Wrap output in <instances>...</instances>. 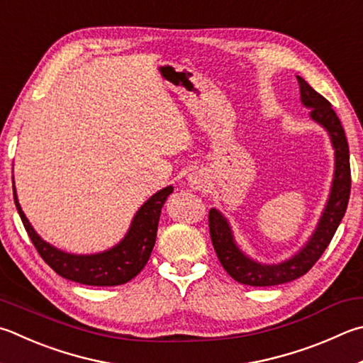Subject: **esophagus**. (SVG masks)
Masks as SVG:
<instances>
[{
  "mask_svg": "<svg viewBox=\"0 0 363 363\" xmlns=\"http://www.w3.org/2000/svg\"><path fill=\"white\" fill-rule=\"evenodd\" d=\"M187 182H189V187L194 189V190H200L204 186H206V176L200 171H194V173H190L187 176Z\"/></svg>",
  "mask_w": 363,
  "mask_h": 363,
  "instance_id": "obj_1",
  "label": "esophagus"
}]
</instances>
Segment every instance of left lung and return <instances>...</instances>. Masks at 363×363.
Here are the masks:
<instances>
[{
	"label": "left lung",
	"mask_w": 363,
	"mask_h": 363,
	"mask_svg": "<svg viewBox=\"0 0 363 363\" xmlns=\"http://www.w3.org/2000/svg\"><path fill=\"white\" fill-rule=\"evenodd\" d=\"M300 85V101L305 108L311 109L309 117L319 123L330 136L332 147L335 150V171L330 187V195L322 211L320 219L315 225L313 235L303 245V247L292 257L279 263H262L242 252L236 245L233 230L227 217L219 209L209 211V233L211 241L217 257L225 268V272L235 281L246 286L268 287L291 282L300 278L313 268L320 259L327 246L330 245L335 232L345 217L349 194H351V167H349V146L342 130V125L332 104L324 96L318 94L305 79L296 76Z\"/></svg>",
	"instance_id": "1"
}]
</instances>
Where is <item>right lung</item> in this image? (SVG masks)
I'll use <instances>...</instances> for the list:
<instances>
[{"label": "right lung", "mask_w": 363, "mask_h": 363, "mask_svg": "<svg viewBox=\"0 0 363 363\" xmlns=\"http://www.w3.org/2000/svg\"><path fill=\"white\" fill-rule=\"evenodd\" d=\"M169 194H173V186L164 187L150 196L136 211L128 232L116 246L96 254H71L52 246L36 233L22 211L14 186V201L18 216L43 260L65 279L85 286L103 287L125 284L146 265L155 245L162 208Z\"/></svg>", "instance_id": "add662e5"}]
</instances>
